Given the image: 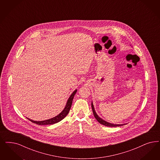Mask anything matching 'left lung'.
<instances>
[{"instance_id":"obj_1","label":"left lung","mask_w":160,"mask_h":160,"mask_svg":"<svg viewBox=\"0 0 160 160\" xmlns=\"http://www.w3.org/2000/svg\"><path fill=\"white\" fill-rule=\"evenodd\" d=\"M91 107H92V112L94 114V116L95 118H96V120L101 124H103L106 126H108V127H117V126H123L124 124H113V123H110L108 122H107L106 120H103L102 118H101L97 114V112H95V110L94 107L93 105V103L92 102H91Z\"/></svg>"}]
</instances>
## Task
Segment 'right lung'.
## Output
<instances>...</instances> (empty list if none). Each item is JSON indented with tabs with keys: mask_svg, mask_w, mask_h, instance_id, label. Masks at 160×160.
I'll list each match as a JSON object with an SVG mask.
<instances>
[{
	"mask_svg": "<svg viewBox=\"0 0 160 160\" xmlns=\"http://www.w3.org/2000/svg\"><path fill=\"white\" fill-rule=\"evenodd\" d=\"M77 92V89H75L70 95L69 98H68V100L67 101V102L66 104L65 107L64 108V109L62 111V112L59 114L58 115H57L56 116L54 117L53 118L48 119L46 120H43V121H35V120H32L30 118H28L29 120H30L31 122L36 123L37 124H39V125H47V124H53L56 123H58L60 121H61L62 119L65 118L67 116V114L69 112V110L71 109V107L72 104V101L73 99V97L75 96V94Z\"/></svg>",
	"mask_w": 160,
	"mask_h": 160,
	"instance_id": "1",
	"label": "right lung"
}]
</instances>
